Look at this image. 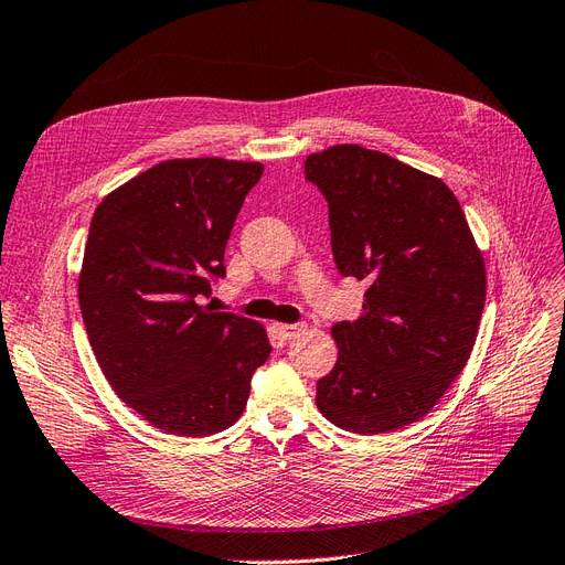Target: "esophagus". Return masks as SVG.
<instances>
[{"instance_id":"34e87169","label":"esophagus","mask_w":565,"mask_h":565,"mask_svg":"<svg viewBox=\"0 0 565 565\" xmlns=\"http://www.w3.org/2000/svg\"><path fill=\"white\" fill-rule=\"evenodd\" d=\"M307 329V323H275V331L284 338V340H290V338H296V335H300L302 331Z\"/></svg>"}]
</instances>
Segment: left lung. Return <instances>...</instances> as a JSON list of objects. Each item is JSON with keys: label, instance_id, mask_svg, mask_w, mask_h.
Returning <instances> with one entry per match:
<instances>
[{"label": "left lung", "instance_id": "obj_1", "mask_svg": "<svg viewBox=\"0 0 565 565\" xmlns=\"http://www.w3.org/2000/svg\"><path fill=\"white\" fill-rule=\"evenodd\" d=\"M329 202L333 260L369 284L363 315L338 321L333 371L317 382L326 420L385 434L425 417L475 348L486 267L444 180L361 145L305 161Z\"/></svg>", "mask_w": 565, "mask_h": 565}]
</instances>
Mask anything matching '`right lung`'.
<instances>
[{"mask_svg": "<svg viewBox=\"0 0 565 565\" xmlns=\"http://www.w3.org/2000/svg\"><path fill=\"white\" fill-rule=\"evenodd\" d=\"M258 161L169 159L107 194L88 227L79 307L100 369L126 406L178 436L239 420L271 344L260 323L202 298Z\"/></svg>", "mask_w": 565, "mask_h": 565, "instance_id": "add662e5", "label": "right lung"}]
</instances>
